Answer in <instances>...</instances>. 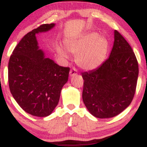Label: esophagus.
Here are the masks:
<instances>
[{"label": "esophagus", "instance_id": "obj_1", "mask_svg": "<svg viewBox=\"0 0 147 147\" xmlns=\"http://www.w3.org/2000/svg\"><path fill=\"white\" fill-rule=\"evenodd\" d=\"M77 74H78V71H77V69H76V68H73V69H71L70 71H69V75H70V76H74L76 75Z\"/></svg>", "mask_w": 147, "mask_h": 147}]
</instances>
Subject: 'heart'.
I'll list each match as a JSON object with an SVG mask.
<instances>
[{
  "mask_svg": "<svg viewBox=\"0 0 147 147\" xmlns=\"http://www.w3.org/2000/svg\"><path fill=\"white\" fill-rule=\"evenodd\" d=\"M66 48L70 53L76 55V61L79 67L86 70L97 68L106 59L109 50L107 39L94 32L67 40ZM58 54L62 57L69 58V55L61 46L57 48Z\"/></svg>",
  "mask_w": 147,
  "mask_h": 147,
  "instance_id": "b5f03b06",
  "label": "heart"
}]
</instances>
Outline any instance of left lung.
<instances>
[{
	"instance_id": "1",
	"label": "left lung",
	"mask_w": 147,
	"mask_h": 147,
	"mask_svg": "<svg viewBox=\"0 0 147 147\" xmlns=\"http://www.w3.org/2000/svg\"><path fill=\"white\" fill-rule=\"evenodd\" d=\"M138 74L133 50L116 30L109 57L97 69L82 74L83 100L90 113L99 118L121 113L133 99Z\"/></svg>"
}]
</instances>
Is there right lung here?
I'll list each match as a JSON object with an SVG mask.
<instances>
[{
    "label": "right lung",
    "mask_w": 147,
    "mask_h": 147,
    "mask_svg": "<svg viewBox=\"0 0 147 147\" xmlns=\"http://www.w3.org/2000/svg\"><path fill=\"white\" fill-rule=\"evenodd\" d=\"M54 26L44 24L26 34L14 49L8 63L11 94L24 111L38 117L49 116L58 105L70 70L45 58L38 49L36 34Z\"/></svg>",
    "instance_id": "obj_1"
}]
</instances>
